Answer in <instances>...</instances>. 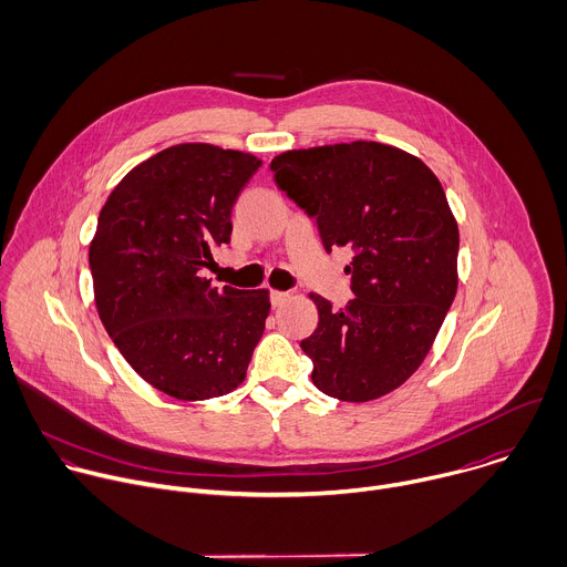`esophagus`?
<instances>
[{
    "instance_id": "obj_1",
    "label": "esophagus",
    "mask_w": 567,
    "mask_h": 567,
    "mask_svg": "<svg viewBox=\"0 0 567 567\" xmlns=\"http://www.w3.org/2000/svg\"><path fill=\"white\" fill-rule=\"evenodd\" d=\"M291 296L287 291H271L269 293V300H271V307H282Z\"/></svg>"
}]
</instances>
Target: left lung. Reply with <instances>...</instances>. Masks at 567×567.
Segmentation results:
<instances>
[{
    "instance_id": "left-lung-1",
    "label": "left lung",
    "mask_w": 567,
    "mask_h": 567,
    "mask_svg": "<svg viewBox=\"0 0 567 567\" xmlns=\"http://www.w3.org/2000/svg\"><path fill=\"white\" fill-rule=\"evenodd\" d=\"M276 185L316 218L322 245H349L353 300L322 296L318 329L300 342L311 380L342 402L378 400L429 355L457 293L460 229L440 178L417 156L375 141L289 150Z\"/></svg>"
}]
</instances>
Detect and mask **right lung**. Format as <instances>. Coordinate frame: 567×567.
I'll list each match as a JSON object with an SVG mask.
<instances>
[{
  "mask_svg": "<svg viewBox=\"0 0 567 567\" xmlns=\"http://www.w3.org/2000/svg\"><path fill=\"white\" fill-rule=\"evenodd\" d=\"M260 165L209 143L172 145L130 169L99 214L87 254L99 318L127 364L169 398L231 393L262 338L269 291L203 278Z\"/></svg>",
  "mask_w": 567,
  "mask_h": 567,
  "instance_id": "add662e5",
  "label": "right lung"
}]
</instances>
